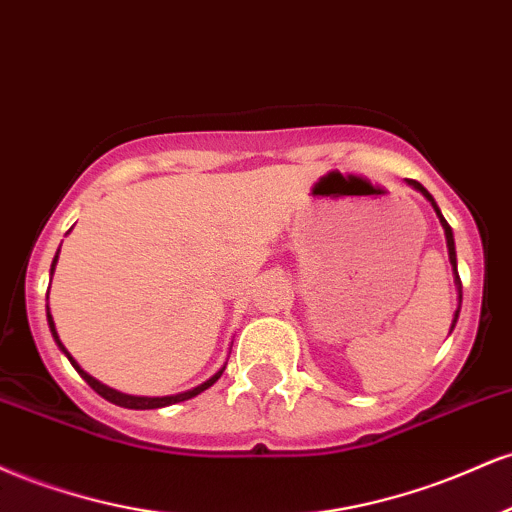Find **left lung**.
Here are the masks:
<instances>
[{"label": "left lung", "mask_w": 512, "mask_h": 512, "mask_svg": "<svg viewBox=\"0 0 512 512\" xmlns=\"http://www.w3.org/2000/svg\"><path fill=\"white\" fill-rule=\"evenodd\" d=\"M407 184H410L412 189H417L419 194H422V196L426 198V201H429L431 206H434V210H436V218H438V222H441V227H443V234H446L448 258H450V266H453L455 290H458V309H455V314H453V323H450V330H453V328H455V323H458V316H460V306H462V282H460V275H458V254H455V239H453V230H450V225H448V222H446V218H443L441 208H438V203L434 201V196H431L429 191H426L422 184H419V182H414V179H407Z\"/></svg>", "instance_id": "1"}]
</instances>
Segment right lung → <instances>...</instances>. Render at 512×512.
<instances>
[{
    "instance_id": "obj_1",
    "label": "right lung",
    "mask_w": 512,
    "mask_h": 512,
    "mask_svg": "<svg viewBox=\"0 0 512 512\" xmlns=\"http://www.w3.org/2000/svg\"><path fill=\"white\" fill-rule=\"evenodd\" d=\"M57 258H59V251H57V256H54V261H52V268H50V282H52V275H54V266H57ZM47 297H50V292H47ZM47 326H50V333H52L54 342H57V347L66 354V359H69L71 366H74V369L78 371V374H81L83 381H86L88 386L95 390V393L102 395V398L110 400V402H114V405H119V407H126V410H158V407L177 405V402L191 400V398H196L198 393H203V390H208L210 386H213V383L218 381V378L222 376V371H225V366H222L220 371H215V374L210 376L208 381H203L201 386H196V388H191V390H184V393H177V395H165V398H143V395H126V393H119V390H114V388H110V386H105V383H100L98 378H93V376L88 374V371H83L81 366H78L76 359L71 357L69 350H66V347L62 345V340H59L57 328H54V318H52V314H50V304H47Z\"/></svg>"
}]
</instances>
